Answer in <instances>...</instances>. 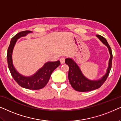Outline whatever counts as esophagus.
Returning a JSON list of instances; mask_svg holds the SVG:
<instances>
[{"label":"esophagus","mask_w":121,"mask_h":121,"mask_svg":"<svg viewBox=\"0 0 121 121\" xmlns=\"http://www.w3.org/2000/svg\"><path fill=\"white\" fill-rule=\"evenodd\" d=\"M60 61L61 64H64L65 63V59L64 57H61L60 59Z\"/></svg>","instance_id":"34e87169"}]
</instances>
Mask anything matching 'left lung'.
I'll list each match as a JSON object with an SVG mask.
<instances>
[{"label": "left lung", "mask_w": 121, "mask_h": 121, "mask_svg": "<svg viewBox=\"0 0 121 121\" xmlns=\"http://www.w3.org/2000/svg\"><path fill=\"white\" fill-rule=\"evenodd\" d=\"M97 36L104 45L107 46L109 50V54H110V59L109 60L108 67L107 69V73L101 80H98V81H90L82 75L79 67L71 59L68 58V59H65V63L69 67L68 73L69 82L72 88L76 91L79 92H87L97 89L104 84L109 75L111 67H112V56H113L112 50L107 41L104 37L99 35H97Z\"/></svg>", "instance_id": "obj_1"}]
</instances>
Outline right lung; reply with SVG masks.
I'll use <instances>...</instances> for the list:
<instances>
[{
    "instance_id": "obj_1",
    "label": "right lung",
    "mask_w": 121,
    "mask_h": 121,
    "mask_svg": "<svg viewBox=\"0 0 121 121\" xmlns=\"http://www.w3.org/2000/svg\"><path fill=\"white\" fill-rule=\"evenodd\" d=\"M31 32L29 30L20 31L13 37L8 48L6 56L8 67L10 70L11 75L17 84L23 88L29 90H36L41 89L46 86L50 78L52 72L60 65V62L59 61H57L55 62H47L35 75L31 77H26L22 76L15 70L13 65L12 59V54L14 45L19 38L25 36L27 34Z\"/></svg>"
}]
</instances>
